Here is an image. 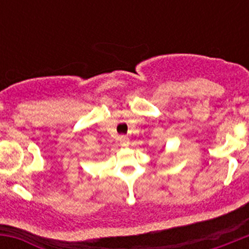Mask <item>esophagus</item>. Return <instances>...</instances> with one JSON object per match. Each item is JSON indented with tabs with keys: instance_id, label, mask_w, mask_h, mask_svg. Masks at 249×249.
<instances>
[{
	"instance_id": "34e87169",
	"label": "esophagus",
	"mask_w": 249,
	"mask_h": 249,
	"mask_svg": "<svg viewBox=\"0 0 249 249\" xmlns=\"http://www.w3.org/2000/svg\"><path fill=\"white\" fill-rule=\"evenodd\" d=\"M127 143H129V140L126 139V137H120V144L122 145H127Z\"/></svg>"
}]
</instances>
